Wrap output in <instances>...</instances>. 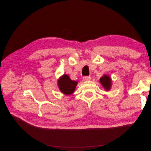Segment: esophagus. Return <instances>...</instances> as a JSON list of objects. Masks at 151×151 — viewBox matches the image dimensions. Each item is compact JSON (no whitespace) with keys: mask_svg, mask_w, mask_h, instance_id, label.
<instances>
[{"mask_svg":"<svg viewBox=\"0 0 151 151\" xmlns=\"http://www.w3.org/2000/svg\"><path fill=\"white\" fill-rule=\"evenodd\" d=\"M91 79V77L90 76H85L83 77V80L84 81H89Z\"/></svg>","mask_w":151,"mask_h":151,"instance_id":"obj_1","label":"esophagus"}]
</instances>
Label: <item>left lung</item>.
<instances>
[{
  "label": "left lung",
  "mask_w": 151,
  "mask_h": 151,
  "mask_svg": "<svg viewBox=\"0 0 151 151\" xmlns=\"http://www.w3.org/2000/svg\"><path fill=\"white\" fill-rule=\"evenodd\" d=\"M99 82L101 84L104 89L106 91H108L111 89L112 86V81L111 77L109 76L104 74L99 79Z\"/></svg>",
  "instance_id": "obj_1"
}]
</instances>
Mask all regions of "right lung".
Instances as JSON below:
<instances>
[{"instance_id":"add662e5","label":"right lung","mask_w":151,"mask_h":151,"mask_svg":"<svg viewBox=\"0 0 151 151\" xmlns=\"http://www.w3.org/2000/svg\"><path fill=\"white\" fill-rule=\"evenodd\" d=\"M78 82L72 81L67 74L62 75L57 80V85L61 92L66 96L72 94L74 92Z\"/></svg>"}]
</instances>
